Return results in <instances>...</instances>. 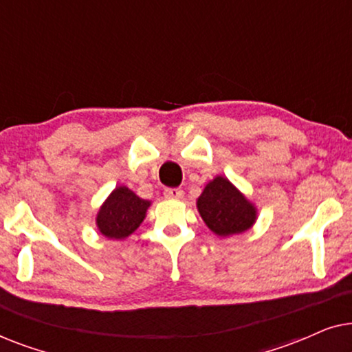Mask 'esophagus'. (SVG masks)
Here are the masks:
<instances>
[{"mask_svg":"<svg viewBox=\"0 0 352 352\" xmlns=\"http://www.w3.org/2000/svg\"><path fill=\"white\" fill-rule=\"evenodd\" d=\"M163 195H165L166 199L179 200V199H182V197H184V192H182L181 189H165Z\"/></svg>","mask_w":352,"mask_h":352,"instance_id":"34e87169","label":"esophagus"}]
</instances>
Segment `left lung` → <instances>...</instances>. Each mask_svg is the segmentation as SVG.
Segmentation results:
<instances>
[{"instance_id": "left-lung-1", "label": "left lung", "mask_w": 352, "mask_h": 352, "mask_svg": "<svg viewBox=\"0 0 352 352\" xmlns=\"http://www.w3.org/2000/svg\"><path fill=\"white\" fill-rule=\"evenodd\" d=\"M201 219L219 237L242 234L256 221V206L228 177L216 176L197 200Z\"/></svg>"}]
</instances>
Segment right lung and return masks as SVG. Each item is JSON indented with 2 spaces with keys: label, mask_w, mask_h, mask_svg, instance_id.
Listing matches in <instances>:
<instances>
[{
  "label": "right lung",
  "mask_w": 352,
  "mask_h": 352,
  "mask_svg": "<svg viewBox=\"0 0 352 352\" xmlns=\"http://www.w3.org/2000/svg\"><path fill=\"white\" fill-rule=\"evenodd\" d=\"M151 201L138 197L128 187H115L99 208L96 224L107 239L123 240L131 235L146 218Z\"/></svg>",
  "instance_id": "1"
}]
</instances>
